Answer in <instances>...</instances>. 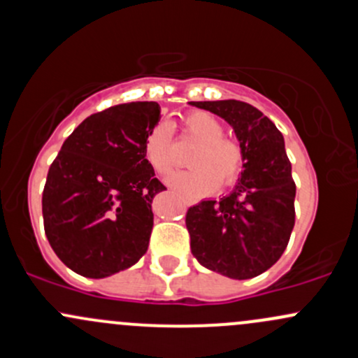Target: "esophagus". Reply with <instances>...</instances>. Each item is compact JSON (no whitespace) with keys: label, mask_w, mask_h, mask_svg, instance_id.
<instances>
[{"label":"esophagus","mask_w":358,"mask_h":358,"mask_svg":"<svg viewBox=\"0 0 358 358\" xmlns=\"http://www.w3.org/2000/svg\"><path fill=\"white\" fill-rule=\"evenodd\" d=\"M195 202H197V201H195V199H187V204H189V206L195 204Z\"/></svg>","instance_id":"34e87169"}]
</instances>
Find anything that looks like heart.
Listing matches in <instances>:
<instances>
[{
    "label": "heart",
    "mask_w": 358,
    "mask_h": 358,
    "mask_svg": "<svg viewBox=\"0 0 358 358\" xmlns=\"http://www.w3.org/2000/svg\"><path fill=\"white\" fill-rule=\"evenodd\" d=\"M183 135L199 142L190 154L192 168L176 173L169 183L187 195L209 194L217 185L235 183L243 168V149L236 138L224 135V127L206 111L187 113L180 122ZM144 154L154 171L166 176L176 166L171 129L164 123L154 127L144 141Z\"/></svg>",
    "instance_id": "b5f03b06"
}]
</instances>
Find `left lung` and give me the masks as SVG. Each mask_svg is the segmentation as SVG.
Wrapping results in <instances>:
<instances>
[{"mask_svg": "<svg viewBox=\"0 0 358 358\" xmlns=\"http://www.w3.org/2000/svg\"><path fill=\"white\" fill-rule=\"evenodd\" d=\"M221 116L243 149L238 183L220 201L187 210L194 257L233 280H248L276 264L295 227V182L285 138L268 116L243 101H192Z\"/></svg>", "mask_w": 358, "mask_h": 358, "instance_id": "1", "label": "left lung"}]
</instances>
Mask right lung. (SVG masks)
Segmentation results:
<instances>
[{
  "mask_svg": "<svg viewBox=\"0 0 358 358\" xmlns=\"http://www.w3.org/2000/svg\"><path fill=\"white\" fill-rule=\"evenodd\" d=\"M159 118L154 101L94 113L52 161L43 192L44 231L59 261L80 276H111L148 252L150 202L166 190L144 154Z\"/></svg>",
  "mask_w": 358,
  "mask_h": 358,
  "instance_id": "right-lung-1",
  "label": "right lung"
}]
</instances>
